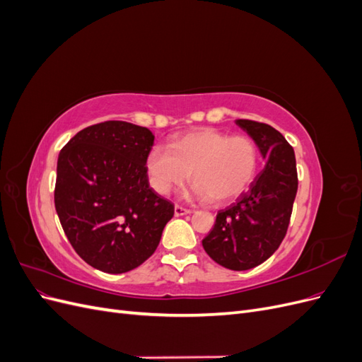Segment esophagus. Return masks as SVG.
Returning <instances> with one entry per match:
<instances>
[{
	"label": "esophagus",
	"instance_id": "1",
	"mask_svg": "<svg viewBox=\"0 0 362 362\" xmlns=\"http://www.w3.org/2000/svg\"><path fill=\"white\" fill-rule=\"evenodd\" d=\"M190 213H192V210H189V208H184L181 205H175V216H177V217L190 214Z\"/></svg>",
	"mask_w": 362,
	"mask_h": 362
}]
</instances>
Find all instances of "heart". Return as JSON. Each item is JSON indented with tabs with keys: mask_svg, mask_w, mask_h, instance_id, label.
I'll list each match as a JSON object with an SVG mask.
<instances>
[{
	"mask_svg": "<svg viewBox=\"0 0 362 362\" xmlns=\"http://www.w3.org/2000/svg\"><path fill=\"white\" fill-rule=\"evenodd\" d=\"M258 146L246 136H229L214 128H199L175 137L169 149L156 146L146 157L151 187L168 194L190 178L193 194L202 201L231 202L254 181Z\"/></svg>",
	"mask_w": 362,
	"mask_h": 362,
	"instance_id": "b5f03b06",
	"label": "heart"
}]
</instances>
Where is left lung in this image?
I'll list each match as a JSON object with an SVG mask.
<instances>
[{"label":"left lung","instance_id":"1","mask_svg":"<svg viewBox=\"0 0 362 362\" xmlns=\"http://www.w3.org/2000/svg\"><path fill=\"white\" fill-rule=\"evenodd\" d=\"M235 124L255 141L266 166L246 193L217 213L202 246L217 264L242 272L264 262L286 237L298 193V170L294 151L279 131L247 119H237Z\"/></svg>","mask_w":362,"mask_h":362}]
</instances>
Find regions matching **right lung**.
Masks as SVG:
<instances>
[{
  "label": "right lung",
  "instance_id": "obj_1",
  "mask_svg": "<svg viewBox=\"0 0 362 362\" xmlns=\"http://www.w3.org/2000/svg\"><path fill=\"white\" fill-rule=\"evenodd\" d=\"M154 134L122 120L87 127L60 151L54 204L69 243L87 264L125 273L154 254L173 204L149 187Z\"/></svg>",
  "mask_w": 362,
  "mask_h": 362
}]
</instances>
